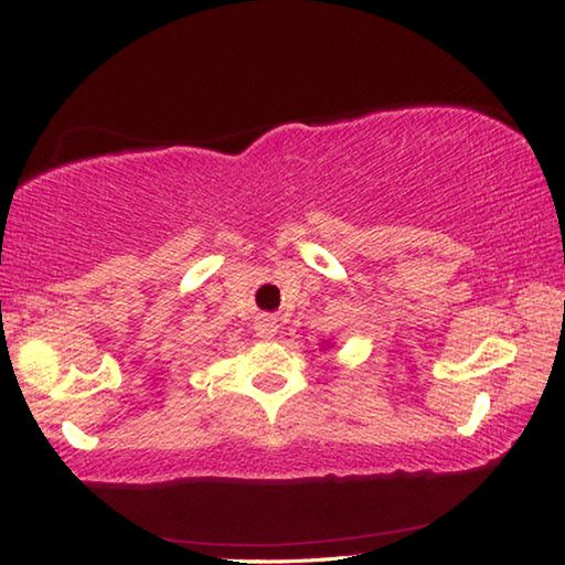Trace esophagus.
Returning a JSON list of instances; mask_svg holds the SVG:
<instances>
[{"mask_svg":"<svg viewBox=\"0 0 565 565\" xmlns=\"http://www.w3.org/2000/svg\"><path fill=\"white\" fill-rule=\"evenodd\" d=\"M276 328H279V323H276V318L274 316H259L254 321V331H256V335L259 338H271L274 333H276Z\"/></svg>","mask_w":565,"mask_h":565,"instance_id":"esophagus-1","label":"esophagus"}]
</instances>
